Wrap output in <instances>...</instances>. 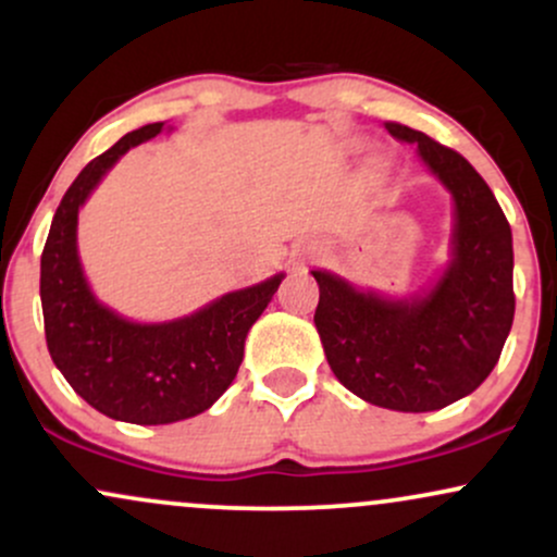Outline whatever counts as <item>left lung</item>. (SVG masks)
<instances>
[{
  "mask_svg": "<svg viewBox=\"0 0 557 557\" xmlns=\"http://www.w3.org/2000/svg\"><path fill=\"white\" fill-rule=\"evenodd\" d=\"M419 154L456 201L453 259L426 296L389 300L330 272L314 324L337 380L372 406L424 413L487 380L513 324V238L500 203L458 151L426 133L385 123Z\"/></svg>",
  "mask_w": 557,
  "mask_h": 557,
  "instance_id": "left-lung-1",
  "label": "left lung"
}]
</instances>
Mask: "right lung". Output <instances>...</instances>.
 Segmentation results:
<instances>
[{
    "label": "right lung",
    "instance_id": "add662e5",
    "mask_svg": "<svg viewBox=\"0 0 557 557\" xmlns=\"http://www.w3.org/2000/svg\"><path fill=\"white\" fill-rule=\"evenodd\" d=\"M162 127L151 123L127 133L83 168L57 207L41 253L52 361L88 406L131 424H172L207 411L238 374L248 330L283 283V274H274L164 324L127 322L94 298L78 259V209L127 149Z\"/></svg>",
    "mask_w": 557,
    "mask_h": 557
}]
</instances>
